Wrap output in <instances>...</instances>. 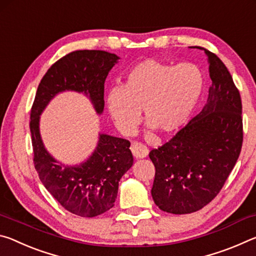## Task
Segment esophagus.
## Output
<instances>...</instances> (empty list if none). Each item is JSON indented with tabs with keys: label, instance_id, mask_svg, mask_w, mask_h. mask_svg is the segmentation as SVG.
I'll list each match as a JSON object with an SVG mask.
<instances>
[{
	"label": "esophagus",
	"instance_id": "obj_1",
	"mask_svg": "<svg viewBox=\"0 0 256 256\" xmlns=\"http://www.w3.org/2000/svg\"><path fill=\"white\" fill-rule=\"evenodd\" d=\"M131 151L136 158H144L148 156V152H149L148 148H146L144 144H141V142H138V141L132 142Z\"/></svg>",
	"mask_w": 256,
	"mask_h": 256
}]
</instances>
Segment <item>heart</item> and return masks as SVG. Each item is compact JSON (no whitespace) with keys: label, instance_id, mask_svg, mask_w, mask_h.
<instances>
[{"label":"heart","instance_id":"obj_1","mask_svg":"<svg viewBox=\"0 0 256 256\" xmlns=\"http://www.w3.org/2000/svg\"><path fill=\"white\" fill-rule=\"evenodd\" d=\"M204 76L192 63L178 66L146 60L124 78L123 88L108 94L106 104L115 126L130 136L141 120V110L151 126L172 132L186 123L200 99Z\"/></svg>","mask_w":256,"mask_h":256}]
</instances>
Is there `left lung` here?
Segmentation results:
<instances>
[{
    "label": "left lung",
    "instance_id": "obj_1",
    "mask_svg": "<svg viewBox=\"0 0 256 256\" xmlns=\"http://www.w3.org/2000/svg\"><path fill=\"white\" fill-rule=\"evenodd\" d=\"M211 86L202 112L166 144L150 151L156 168L151 190L160 210L192 214L218 196L242 144V99L228 68L203 47Z\"/></svg>",
    "mask_w": 256,
    "mask_h": 256
}]
</instances>
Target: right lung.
<instances>
[{
	"label": "right lung",
	"instance_id": "right-lung-1",
	"mask_svg": "<svg viewBox=\"0 0 256 256\" xmlns=\"http://www.w3.org/2000/svg\"><path fill=\"white\" fill-rule=\"evenodd\" d=\"M118 56L105 50H74L45 73L30 112L34 164L46 190L64 209L80 216H96L114 206L118 182L131 168L130 141L102 134L92 157L78 167L58 164L47 152L40 134V115L56 94L76 90L89 94L97 112L104 110V84Z\"/></svg>",
	"mask_w": 256,
	"mask_h": 256
}]
</instances>
